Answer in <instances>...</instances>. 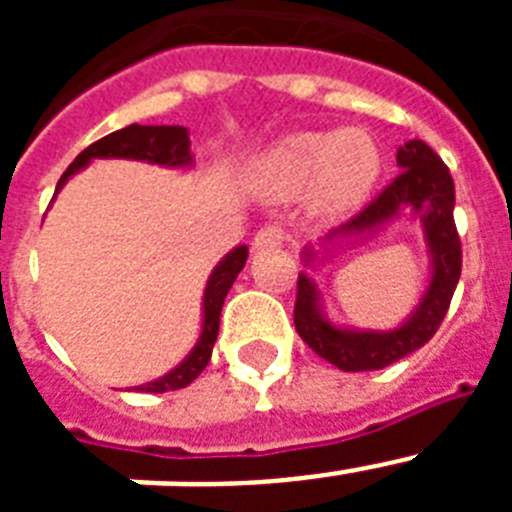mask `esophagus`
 <instances>
[{"instance_id":"34e87169","label":"esophagus","mask_w":512,"mask_h":512,"mask_svg":"<svg viewBox=\"0 0 512 512\" xmlns=\"http://www.w3.org/2000/svg\"><path fill=\"white\" fill-rule=\"evenodd\" d=\"M284 241L282 225H264L259 233L253 235V251H266V248H277Z\"/></svg>"}]
</instances>
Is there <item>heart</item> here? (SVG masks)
Returning a JSON list of instances; mask_svg holds the SVG:
<instances>
[{"instance_id":"b5f03b06","label":"heart","mask_w":512,"mask_h":512,"mask_svg":"<svg viewBox=\"0 0 512 512\" xmlns=\"http://www.w3.org/2000/svg\"><path fill=\"white\" fill-rule=\"evenodd\" d=\"M382 174V153L359 128L338 133H292L266 148L253 164V182L269 200H297L325 215L354 210Z\"/></svg>"}]
</instances>
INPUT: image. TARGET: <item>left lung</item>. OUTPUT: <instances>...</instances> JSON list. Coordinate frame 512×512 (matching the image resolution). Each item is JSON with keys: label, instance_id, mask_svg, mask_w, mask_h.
Returning a JSON list of instances; mask_svg holds the SVG:
<instances>
[{"label": "left lung", "instance_id": "8db88e82", "mask_svg": "<svg viewBox=\"0 0 512 512\" xmlns=\"http://www.w3.org/2000/svg\"><path fill=\"white\" fill-rule=\"evenodd\" d=\"M400 174L374 197L359 215L341 228L330 230L323 238V253H333L341 238L374 233L384 223L410 210L420 217L425 243L431 251L433 277L418 307L395 330H354L328 323L320 310V292L307 274L297 279L295 328L302 341L338 366L341 372H374L395 364L402 356L413 354L436 336L438 325L446 318L454 289L461 277V241L454 223V179L449 166L423 140H408L397 151ZM305 264H315L318 253L305 248Z\"/></svg>", "mask_w": 512, "mask_h": 512}]
</instances>
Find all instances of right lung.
I'll return each instance as SVG.
<instances>
[{
	"label": "right lung",
	"mask_w": 512,
	"mask_h": 512,
	"mask_svg": "<svg viewBox=\"0 0 512 512\" xmlns=\"http://www.w3.org/2000/svg\"><path fill=\"white\" fill-rule=\"evenodd\" d=\"M189 133L182 125H128V128L115 130V133L104 135L97 143L79 153L74 158V164L63 171L58 179V189L66 184L71 174L92 161V158H135V161H148V164L158 166H189L192 164V151H189ZM248 248L238 246L225 256L215 271L207 279L205 287V300H202V333L197 346L192 348V354L182 361V364L171 369L164 377L153 379L148 384H140L138 392H169V390H182L187 384L200 377L202 369L207 366L212 356V346L217 341V330H220V310H223L225 295L233 287L235 277L241 274L246 266Z\"/></svg>",
	"instance_id": "1"
}]
</instances>
